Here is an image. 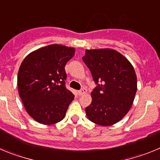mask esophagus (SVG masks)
<instances>
[{"mask_svg":"<svg viewBox=\"0 0 160 160\" xmlns=\"http://www.w3.org/2000/svg\"><path fill=\"white\" fill-rule=\"evenodd\" d=\"M87 90H86V89H82L81 90H78V95H83V94H85L86 93H87Z\"/></svg>","mask_w":160,"mask_h":160,"instance_id":"1","label":"esophagus"}]
</instances>
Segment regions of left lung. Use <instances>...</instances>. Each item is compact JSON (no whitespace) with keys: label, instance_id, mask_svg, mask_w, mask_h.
Returning a JSON list of instances; mask_svg holds the SVG:
<instances>
[{"label":"left lung","instance_id":"obj_1","mask_svg":"<svg viewBox=\"0 0 160 160\" xmlns=\"http://www.w3.org/2000/svg\"><path fill=\"white\" fill-rule=\"evenodd\" d=\"M82 60L90 69L96 88L92 102L86 108L88 119L98 125L111 126L128 114L135 99L137 77L126 57L115 49H86Z\"/></svg>","mask_w":160,"mask_h":160}]
</instances>
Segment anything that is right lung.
I'll list each match as a JSON object with an SVG mask.
<instances>
[{
  "label": "right lung",
  "mask_w": 160,
  "mask_h": 160,
  "mask_svg": "<svg viewBox=\"0 0 160 160\" xmlns=\"http://www.w3.org/2000/svg\"><path fill=\"white\" fill-rule=\"evenodd\" d=\"M74 53L75 48L53 44L29 53L20 66L18 92L36 122L52 125L66 116L74 95L65 87V66Z\"/></svg>",
  "instance_id": "1"
}]
</instances>
